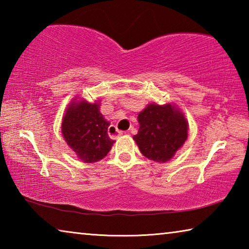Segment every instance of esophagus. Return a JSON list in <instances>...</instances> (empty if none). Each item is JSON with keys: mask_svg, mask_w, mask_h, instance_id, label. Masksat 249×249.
Masks as SVG:
<instances>
[{"mask_svg": "<svg viewBox=\"0 0 249 249\" xmlns=\"http://www.w3.org/2000/svg\"><path fill=\"white\" fill-rule=\"evenodd\" d=\"M108 135L112 138H117V137H120L121 135H123V132H122V130H120V129H117L116 126L111 125L108 127Z\"/></svg>", "mask_w": 249, "mask_h": 249, "instance_id": "obj_1", "label": "esophagus"}]
</instances>
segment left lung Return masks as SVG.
<instances>
[{
	"label": "left lung",
	"mask_w": 249,
	"mask_h": 249,
	"mask_svg": "<svg viewBox=\"0 0 249 249\" xmlns=\"http://www.w3.org/2000/svg\"><path fill=\"white\" fill-rule=\"evenodd\" d=\"M140 129L133 137L146 158L170 160L188 137V122L170 104H149L138 114Z\"/></svg>",
	"instance_id": "8db88e82"
}]
</instances>
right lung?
I'll return each instance as SVG.
<instances>
[{
	"instance_id": "right-lung-1",
	"label": "right lung",
	"mask_w": 249,
	"mask_h": 249,
	"mask_svg": "<svg viewBox=\"0 0 249 249\" xmlns=\"http://www.w3.org/2000/svg\"><path fill=\"white\" fill-rule=\"evenodd\" d=\"M108 122L99 111V104L86 101L73 103L67 108L62 120L64 138L84 162H96L104 158L114 141L107 134Z\"/></svg>"
}]
</instances>
